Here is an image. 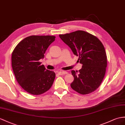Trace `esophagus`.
Listing matches in <instances>:
<instances>
[{"mask_svg":"<svg viewBox=\"0 0 125 125\" xmlns=\"http://www.w3.org/2000/svg\"><path fill=\"white\" fill-rule=\"evenodd\" d=\"M58 74L59 75H65L67 74V72H65V71H60L58 72Z\"/></svg>","mask_w":125,"mask_h":125,"instance_id":"1","label":"esophagus"}]
</instances>
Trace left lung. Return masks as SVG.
I'll list each match as a JSON object with an SVG mask.
<instances>
[{
  "label": "left lung",
  "mask_w": 125,
  "mask_h": 125,
  "mask_svg": "<svg viewBox=\"0 0 125 125\" xmlns=\"http://www.w3.org/2000/svg\"><path fill=\"white\" fill-rule=\"evenodd\" d=\"M59 36L73 53L79 57L78 60L82 64L78 72H71L74 78L71 87L81 94L94 92L101 84L107 66V58L102 42L95 36L84 31Z\"/></svg>",
  "instance_id": "left-lung-1"
}]
</instances>
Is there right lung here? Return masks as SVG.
Instances as JSON below:
<instances>
[{
  "label": "right lung",
  "instance_id": "1",
  "mask_svg": "<svg viewBox=\"0 0 125 125\" xmlns=\"http://www.w3.org/2000/svg\"><path fill=\"white\" fill-rule=\"evenodd\" d=\"M56 37L51 35H32L24 39L15 48L11 65L15 78L27 93L40 95L50 89L56 77L53 71L46 69L39 60Z\"/></svg>",
  "mask_w": 125,
  "mask_h": 125
}]
</instances>
